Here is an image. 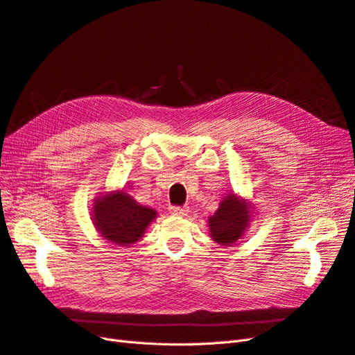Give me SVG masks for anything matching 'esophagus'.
Returning <instances> with one entry per match:
<instances>
[{"label":"esophagus","mask_w":355,"mask_h":355,"mask_svg":"<svg viewBox=\"0 0 355 355\" xmlns=\"http://www.w3.org/2000/svg\"><path fill=\"white\" fill-rule=\"evenodd\" d=\"M188 211H189L188 207H178V206L170 207V213L175 214V216H180V218H185Z\"/></svg>","instance_id":"esophagus-1"}]
</instances>
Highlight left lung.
<instances>
[{
	"label": "left lung",
	"mask_w": 355,
	"mask_h": 355,
	"mask_svg": "<svg viewBox=\"0 0 355 355\" xmlns=\"http://www.w3.org/2000/svg\"><path fill=\"white\" fill-rule=\"evenodd\" d=\"M250 219L252 210L247 201L235 194H228L209 218L210 237L222 245L235 244L244 235Z\"/></svg>",
	"instance_id": "8db88e82"
}]
</instances>
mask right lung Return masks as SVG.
Here are the masks:
<instances>
[{"label":"right lung","mask_w":355,"mask_h":355,"mask_svg":"<svg viewBox=\"0 0 355 355\" xmlns=\"http://www.w3.org/2000/svg\"><path fill=\"white\" fill-rule=\"evenodd\" d=\"M92 220L105 240L118 245H130L142 239L157 211L136 202L123 191H112L94 200Z\"/></svg>","instance_id":"add662e5"}]
</instances>
